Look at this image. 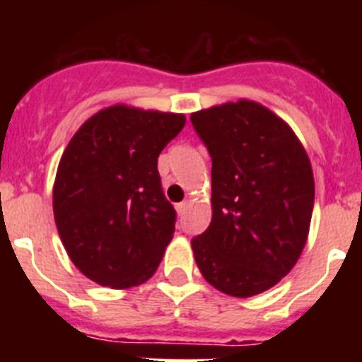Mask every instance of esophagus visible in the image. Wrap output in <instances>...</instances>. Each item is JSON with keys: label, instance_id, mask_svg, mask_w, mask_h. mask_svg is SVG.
<instances>
[{"label": "esophagus", "instance_id": "34e87169", "mask_svg": "<svg viewBox=\"0 0 362 362\" xmlns=\"http://www.w3.org/2000/svg\"><path fill=\"white\" fill-rule=\"evenodd\" d=\"M187 209H188V201H181V203L175 204V210H177L179 216H183V214L187 212Z\"/></svg>", "mask_w": 362, "mask_h": 362}]
</instances>
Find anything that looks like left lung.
<instances>
[{
  "label": "left lung",
  "mask_w": 362,
  "mask_h": 362,
  "mask_svg": "<svg viewBox=\"0 0 362 362\" xmlns=\"http://www.w3.org/2000/svg\"><path fill=\"white\" fill-rule=\"evenodd\" d=\"M212 158V221L192 239L214 288L252 297L276 286L305 248L315 183L290 124L250 99L192 112Z\"/></svg>",
  "instance_id": "8db88e82"
}]
</instances>
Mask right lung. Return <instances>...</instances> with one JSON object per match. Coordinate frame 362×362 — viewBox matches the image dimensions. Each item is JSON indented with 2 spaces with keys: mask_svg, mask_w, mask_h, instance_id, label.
<instances>
[{
  "mask_svg": "<svg viewBox=\"0 0 362 362\" xmlns=\"http://www.w3.org/2000/svg\"><path fill=\"white\" fill-rule=\"evenodd\" d=\"M185 123V114L117 103L88 117L66 145L54 219L74 267L94 283L123 290L158 270L175 230L158 158Z\"/></svg>",
  "mask_w": 362,
  "mask_h": 362,
  "instance_id": "add662e5",
  "label": "right lung"
}]
</instances>
